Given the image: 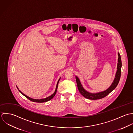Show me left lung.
I'll list each match as a JSON object with an SVG mask.
<instances>
[{
    "label": "left lung",
    "instance_id": "left-lung-1",
    "mask_svg": "<svg viewBox=\"0 0 133 133\" xmlns=\"http://www.w3.org/2000/svg\"><path fill=\"white\" fill-rule=\"evenodd\" d=\"M118 64H117V70L116 73L115 78L113 82L112 83L110 86L107 89L105 90L97 93H90L86 90H85L84 88L83 87L81 82H80L79 79L76 77V82L78 86V88L79 89V91L80 94L85 98L90 99V100H98L102 98H103L105 97L106 96H107L110 92H111L115 88L117 87L118 85L119 82L120 81V77H121V69L122 67V62H121V56L120 55V53L118 52Z\"/></svg>",
    "mask_w": 133,
    "mask_h": 133
}]
</instances>
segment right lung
<instances>
[{"mask_svg": "<svg viewBox=\"0 0 133 133\" xmlns=\"http://www.w3.org/2000/svg\"><path fill=\"white\" fill-rule=\"evenodd\" d=\"M60 79H61V78L59 79V80H58V82H57V83L56 87V89H55V90L54 92L53 93L52 95H51V96H50L49 97H47V98H45V99H34L31 98L29 97L28 96H26V95H25L24 94H23V93L21 90H19L18 89V87H17V89H18V90L19 91V92H20L22 95H23L25 97H26L27 99H29V100H30V101H32V102H37V103H43V102H47V101H49V100H51V99L53 98V97L55 96V94H56V93L57 89L58 83V82H59V81L60 80Z\"/></svg>", "mask_w": 133, "mask_h": 133, "instance_id": "1", "label": "right lung"}]
</instances>
